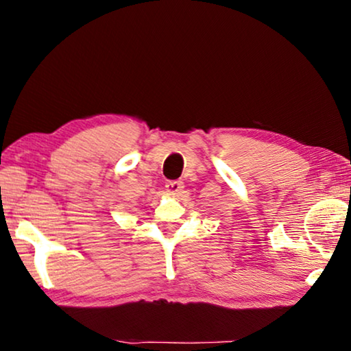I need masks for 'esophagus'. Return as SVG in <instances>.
I'll return each instance as SVG.
<instances>
[{"label": "esophagus", "instance_id": "34e87169", "mask_svg": "<svg viewBox=\"0 0 351 351\" xmlns=\"http://www.w3.org/2000/svg\"><path fill=\"white\" fill-rule=\"evenodd\" d=\"M182 181H169L165 182V192L167 193H171V195H176L180 193L182 190Z\"/></svg>", "mask_w": 351, "mask_h": 351}]
</instances>
